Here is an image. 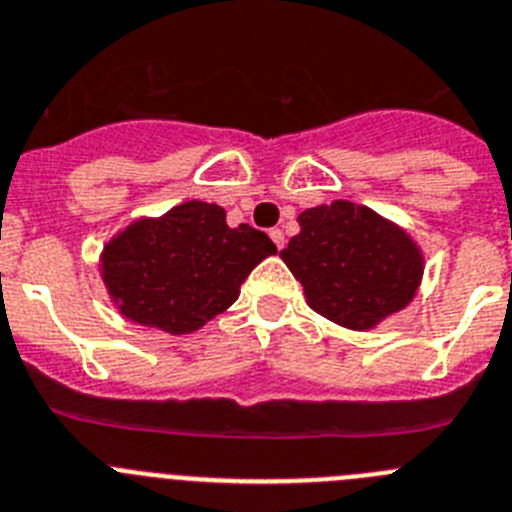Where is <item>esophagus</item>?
<instances>
[{
    "label": "esophagus",
    "mask_w": 512,
    "mask_h": 512,
    "mask_svg": "<svg viewBox=\"0 0 512 512\" xmlns=\"http://www.w3.org/2000/svg\"><path fill=\"white\" fill-rule=\"evenodd\" d=\"M270 239H273L278 250H283V247H285V234L280 232V229H270Z\"/></svg>",
    "instance_id": "34e87169"
}]
</instances>
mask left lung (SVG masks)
I'll return each instance as SVG.
<instances>
[{
  "label": "left lung",
  "instance_id": "left-lung-1",
  "mask_svg": "<svg viewBox=\"0 0 512 512\" xmlns=\"http://www.w3.org/2000/svg\"><path fill=\"white\" fill-rule=\"evenodd\" d=\"M298 224L280 257L313 311L362 331L411 303L423 260L403 229L349 201L306 209Z\"/></svg>",
  "mask_w": 512,
  "mask_h": 512
}]
</instances>
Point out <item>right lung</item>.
I'll use <instances>...</instances> for the list:
<instances>
[{
	"instance_id": "add662e5",
	"label": "right lung",
	"mask_w": 512,
	"mask_h": 512,
	"mask_svg": "<svg viewBox=\"0 0 512 512\" xmlns=\"http://www.w3.org/2000/svg\"><path fill=\"white\" fill-rule=\"evenodd\" d=\"M273 239L250 224L227 227L222 206L186 201L142 219L104 247L101 273L127 319L168 334H191L227 311Z\"/></svg>"
}]
</instances>
